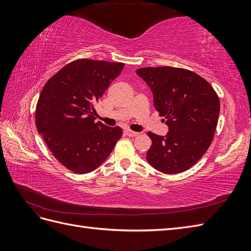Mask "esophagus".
<instances>
[{
	"mask_svg": "<svg viewBox=\"0 0 251 251\" xmlns=\"http://www.w3.org/2000/svg\"><path fill=\"white\" fill-rule=\"evenodd\" d=\"M125 134H126V136H128V137H136V136L139 135V133L128 130V128H126V130H125Z\"/></svg>",
	"mask_w": 251,
	"mask_h": 251,
	"instance_id": "1",
	"label": "esophagus"
}]
</instances>
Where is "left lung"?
I'll return each mask as SVG.
<instances>
[{
  "label": "left lung",
  "mask_w": 251,
  "mask_h": 251,
  "mask_svg": "<svg viewBox=\"0 0 251 251\" xmlns=\"http://www.w3.org/2000/svg\"><path fill=\"white\" fill-rule=\"evenodd\" d=\"M136 73L150 87L155 109L169 126L165 136L148 133V162L164 174L188 170L214 139L220 113L217 93L200 75L182 68L149 67Z\"/></svg>",
  "instance_id": "left-lung-1"
}]
</instances>
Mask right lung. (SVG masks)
Segmentation results:
<instances>
[{"mask_svg":"<svg viewBox=\"0 0 251 251\" xmlns=\"http://www.w3.org/2000/svg\"><path fill=\"white\" fill-rule=\"evenodd\" d=\"M124 66L77 59L44 86L36 104L35 125L53 156L68 170L77 174L96 170L123 135L119 126L95 123L94 104Z\"/></svg>","mask_w":251,"mask_h":251,"instance_id":"obj_1","label":"right lung"}]
</instances>
